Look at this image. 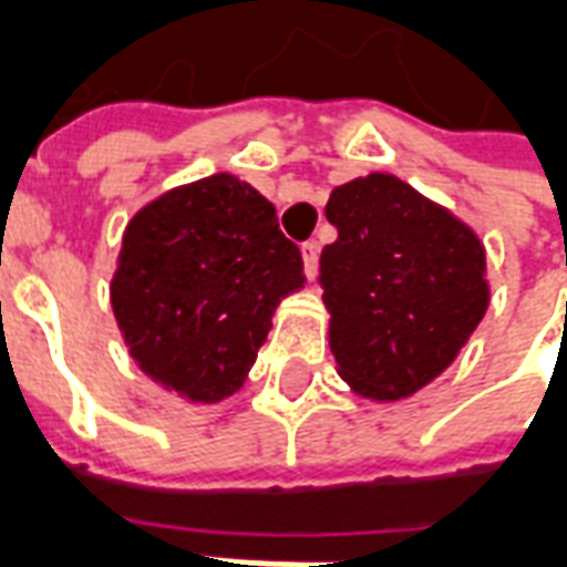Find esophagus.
Returning <instances> with one entry per match:
<instances>
[{"mask_svg":"<svg viewBox=\"0 0 567 567\" xmlns=\"http://www.w3.org/2000/svg\"><path fill=\"white\" fill-rule=\"evenodd\" d=\"M300 255H303V272H307L309 279H316V272H319V243H303L300 246Z\"/></svg>","mask_w":567,"mask_h":567,"instance_id":"1","label":"esophagus"}]
</instances>
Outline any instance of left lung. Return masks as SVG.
<instances>
[{"instance_id": "1", "label": "left lung", "mask_w": 567, "mask_h": 567, "mask_svg": "<svg viewBox=\"0 0 567 567\" xmlns=\"http://www.w3.org/2000/svg\"><path fill=\"white\" fill-rule=\"evenodd\" d=\"M321 251L331 352L358 394L401 401L450 368L488 309L486 248L398 175L333 187Z\"/></svg>"}]
</instances>
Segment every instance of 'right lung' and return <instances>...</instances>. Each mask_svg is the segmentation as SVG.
I'll list each match as a JSON object with an SVG mask.
<instances>
[{"label":"right lung","instance_id":"add662e5","mask_svg":"<svg viewBox=\"0 0 567 567\" xmlns=\"http://www.w3.org/2000/svg\"><path fill=\"white\" fill-rule=\"evenodd\" d=\"M307 282L267 197L230 173L173 187L124 230L112 309L145 377L194 404L243 389L282 297Z\"/></svg>","mask_w":567,"mask_h":567}]
</instances>
